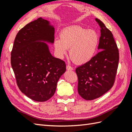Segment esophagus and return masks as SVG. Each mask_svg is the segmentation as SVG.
Listing matches in <instances>:
<instances>
[{
  "label": "esophagus",
  "mask_w": 132,
  "mask_h": 132,
  "mask_svg": "<svg viewBox=\"0 0 132 132\" xmlns=\"http://www.w3.org/2000/svg\"><path fill=\"white\" fill-rule=\"evenodd\" d=\"M66 69L68 70H73V68L70 65H69V64H68L66 66Z\"/></svg>",
  "instance_id": "esophagus-1"
}]
</instances>
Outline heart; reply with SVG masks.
<instances>
[{"mask_svg": "<svg viewBox=\"0 0 132 132\" xmlns=\"http://www.w3.org/2000/svg\"><path fill=\"white\" fill-rule=\"evenodd\" d=\"M61 38H55L54 47L59 58H63L70 48L69 55L75 63L83 64L94 57L99 44V36L94 29L80 26L67 27L61 32Z\"/></svg>", "mask_w": 132, "mask_h": 132, "instance_id": "b5f03b06", "label": "heart"}]
</instances>
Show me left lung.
<instances>
[{
    "mask_svg": "<svg viewBox=\"0 0 132 132\" xmlns=\"http://www.w3.org/2000/svg\"><path fill=\"white\" fill-rule=\"evenodd\" d=\"M95 20L101 29L98 46L100 51L75 69L78 93L87 100L97 99L112 87L119 61V49L112 33L99 19Z\"/></svg>",
    "mask_w": 132,
    "mask_h": 132,
    "instance_id": "obj_1",
    "label": "left lung"
}]
</instances>
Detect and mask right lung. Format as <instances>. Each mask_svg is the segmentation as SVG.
I'll return each instance as SVG.
<instances>
[{"label":"right lung","instance_id":"add662e5","mask_svg":"<svg viewBox=\"0 0 132 132\" xmlns=\"http://www.w3.org/2000/svg\"><path fill=\"white\" fill-rule=\"evenodd\" d=\"M44 41L53 43L54 28L41 18L27 24L17 34L11 63L19 88L30 99L45 102L54 95L66 63L53 57Z\"/></svg>","mask_w":132,"mask_h":132}]
</instances>
